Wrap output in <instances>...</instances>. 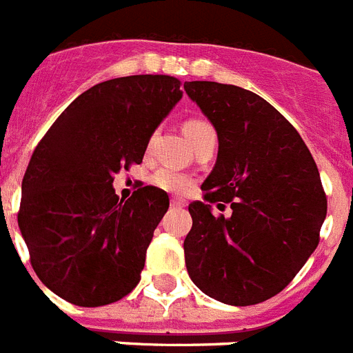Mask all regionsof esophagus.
I'll return each mask as SVG.
<instances>
[{
	"label": "esophagus",
	"mask_w": 353,
	"mask_h": 353,
	"mask_svg": "<svg viewBox=\"0 0 353 353\" xmlns=\"http://www.w3.org/2000/svg\"><path fill=\"white\" fill-rule=\"evenodd\" d=\"M170 205L177 206V208H181V206H185V201H183V199H177V197H172Z\"/></svg>",
	"instance_id": "esophagus-1"
}]
</instances>
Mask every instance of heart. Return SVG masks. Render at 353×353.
<instances>
[{
    "instance_id": "b5f03b06",
    "label": "heart",
    "mask_w": 353,
    "mask_h": 353,
    "mask_svg": "<svg viewBox=\"0 0 353 353\" xmlns=\"http://www.w3.org/2000/svg\"><path fill=\"white\" fill-rule=\"evenodd\" d=\"M183 130H185V136L188 137V141H196L197 137L206 134V132L214 130L210 123L203 121V119H188V121L183 125ZM154 183H156L159 188L168 192H185L190 188L192 179L181 172L174 170V168H161V170L156 172L154 176Z\"/></svg>"
}]
</instances>
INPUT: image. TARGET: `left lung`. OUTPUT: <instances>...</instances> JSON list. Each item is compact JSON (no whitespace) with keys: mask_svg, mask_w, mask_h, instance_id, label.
<instances>
[{"mask_svg":"<svg viewBox=\"0 0 353 353\" xmlns=\"http://www.w3.org/2000/svg\"><path fill=\"white\" fill-rule=\"evenodd\" d=\"M219 139L216 167L188 205L192 230L183 248L188 276L225 305H257L279 294L319 243L326 196L297 130L257 94L216 81H186ZM208 202H228L216 218Z\"/></svg>","mask_w":353,"mask_h":353,"instance_id":"1","label":"left lung"}]
</instances>
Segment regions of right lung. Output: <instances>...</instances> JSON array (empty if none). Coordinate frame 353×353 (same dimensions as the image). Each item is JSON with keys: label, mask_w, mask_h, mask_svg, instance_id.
Masks as SVG:
<instances>
[{"label": "right lung", "mask_w": 353, "mask_h": 353, "mask_svg": "<svg viewBox=\"0 0 353 353\" xmlns=\"http://www.w3.org/2000/svg\"><path fill=\"white\" fill-rule=\"evenodd\" d=\"M172 76H127L77 96L34 150L18 225L43 285L77 306H103L141 279L167 192L141 186L119 199L114 174L143 161L159 123L183 97Z\"/></svg>", "instance_id": "add662e5"}]
</instances>
